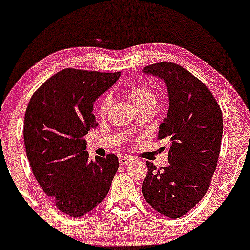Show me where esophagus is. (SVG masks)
Masks as SVG:
<instances>
[{
  "mask_svg": "<svg viewBox=\"0 0 250 250\" xmlns=\"http://www.w3.org/2000/svg\"><path fill=\"white\" fill-rule=\"evenodd\" d=\"M133 160H134L133 157H130V156H120L119 157L120 165H122V166L127 165V163H130Z\"/></svg>",
  "mask_w": 250,
  "mask_h": 250,
  "instance_id": "34e87169",
  "label": "esophagus"
}]
</instances>
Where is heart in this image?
<instances>
[{
  "instance_id": "heart-1",
  "label": "heart",
  "mask_w": 250,
  "mask_h": 250,
  "mask_svg": "<svg viewBox=\"0 0 250 250\" xmlns=\"http://www.w3.org/2000/svg\"><path fill=\"white\" fill-rule=\"evenodd\" d=\"M128 97L131 103L135 105V108H141L148 104L156 105V94L155 90L148 84H136L133 85L128 90ZM111 104V100L109 95H104L99 101V114L101 116H104L107 114L109 107Z\"/></svg>"
}]
</instances>
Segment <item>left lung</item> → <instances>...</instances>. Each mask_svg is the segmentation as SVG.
Listing matches in <instances>:
<instances>
[{
	"instance_id": "left-lung-1",
	"label": "left lung",
	"mask_w": 250,
	"mask_h": 250,
	"mask_svg": "<svg viewBox=\"0 0 250 250\" xmlns=\"http://www.w3.org/2000/svg\"><path fill=\"white\" fill-rule=\"evenodd\" d=\"M143 73L161 77L167 84L169 110L157 139H167L170 148L167 167L156 169L146 162L142 194L157 213L179 219L202 200L210 186L221 150L222 111L207 85L180 64L154 63Z\"/></svg>"
}]
</instances>
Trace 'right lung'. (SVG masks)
<instances>
[{"instance_id":"add662e5","label":"right lung","mask_w":250,"mask_h":250,"mask_svg":"<svg viewBox=\"0 0 250 250\" xmlns=\"http://www.w3.org/2000/svg\"><path fill=\"white\" fill-rule=\"evenodd\" d=\"M120 77L65 68L31 96L24 115L23 139L34 176L62 213L80 217L102 202L119 168L116 155L89 160L84 136L99 123L95 100Z\"/></svg>"}]
</instances>
